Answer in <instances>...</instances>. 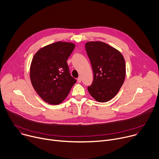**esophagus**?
Masks as SVG:
<instances>
[{"mask_svg": "<svg viewBox=\"0 0 159 159\" xmlns=\"http://www.w3.org/2000/svg\"><path fill=\"white\" fill-rule=\"evenodd\" d=\"M81 81H82V79H81L80 77H79L77 79V82H78L79 83H80Z\"/></svg>", "mask_w": 159, "mask_h": 159, "instance_id": "34e87169", "label": "esophagus"}]
</instances>
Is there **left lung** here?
<instances>
[{"label": "left lung", "instance_id": "1", "mask_svg": "<svg viewBox=\"0 0 159 159\" xmlns=\"http://www.w3.org/2000/svg\"><path fill=\"white\" fill-rule=\"evenodd\" d=\"M85 50L93 71V81L88 89L99 102H107L119 91L125 77L122 54L102 42H88Z\"/></svg>", "mask_w": 159, "mask_h": 159}]
</instances>
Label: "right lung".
<instances>
[{
	"instance_id": "obj_1",
	"label": "right lung",
	"mask_w": 159,
	"mask_h": 159,
	"mask_svg": "<svg viewBox=\"0 0 159 159\" xmlns=\"http://www.w3.org/2000/svg\"><path fill=\"white\" fill-rule=\"evenodd\" d=\"M74 48L73 43L57 42L41 48L34 55L30 70L31 82L46 103H61L76 83L67 64Z\"/></svg>"
}]
</instances>
